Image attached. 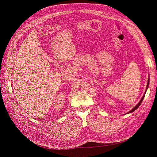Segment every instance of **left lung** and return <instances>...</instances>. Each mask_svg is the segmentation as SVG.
I'll return each instance as SVG.
<instances>
[{
	"instance_id": "obj_1",
	"label": "left lung",
	"mask_w": 157,
	"mask_h": 157,
	"mask_svg": "<svg viewBox=\"0 0 157 157\" xmlns=\"http://www.w3.org/2000/svg\"><path fill=\"white\" fill-rule=\"evenodd\" d=\"M148 84H149V78H148V83H147V89H146V91H147V88H148ZM145 93H146V91H145ZM145 93L144 94V95H143V97L142 98V99L140 100V101H139V103L132 109V110H131L129 113H132V112H133V111H134L136 109H137L138 108H139V106L140 105V104L142 103V101H143V100H144V97H145Z\"/></svg>"
}]
</instances>
